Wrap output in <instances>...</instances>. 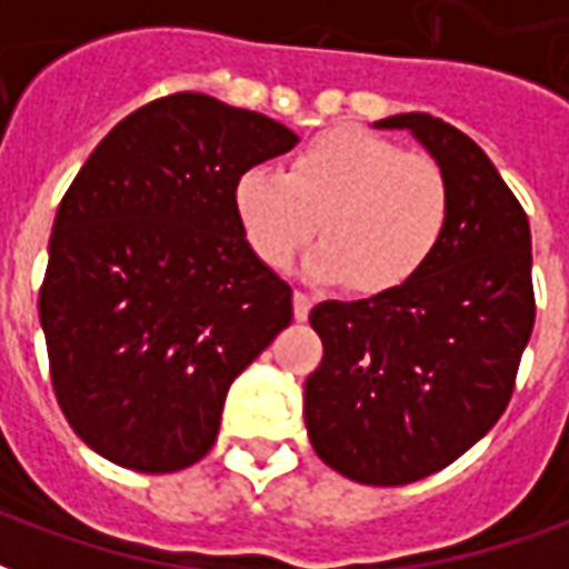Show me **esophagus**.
I'll use <instances>...</instances> for the list:
<instances>
[{"label":"esophagus","instance_id":"34e87169","mask_svg":"<svg viewBox=\"0 0 569 569\" xmlns=\"http://www.w3.org/2000/svg\"><path fill=\"white\" fill-rule=\"evenodd\" d=\"M292 308H296V320L305 322V320H308L310 308H313V298H310L308 292L296 289V296H292Z\"/></svg>","mask_w":569,"mask_h":569}]
</instances>
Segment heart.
<instances>
[{
  "label": "heart",
  "mask_w": 569,
  "mask_h": 569,
  "mask_svg": "<svg viewBox=\"0 0 569 569\" xmlns=\"http://www.w3.org/2000/svg\"><path fill=\"white\" fill-rule=\"evenodd\" d=\"M237 222L264 264L289 268L320 224L308 271L381 296L415 280L451 222V182L436 158L366 128L313 137L289 167H249L234 186Z\"/></svg>",
  "instance_id": "obj_1"
}]
</instances>
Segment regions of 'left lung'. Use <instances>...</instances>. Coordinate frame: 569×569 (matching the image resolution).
<instances>
[{"instance_id":"obj_1","label":"left lung","mask_w":569,"mask_h":569,"mask_svg":"<svg viewBox=\"0 0 569 569\" xmlns=\"http://www.w3.org/2000/svg\"><path fill=\"white\" fill-rule=\"evenodd\" d=\"M418 137L451 182L448 234L423 271L362 301H322L305 383L313 451L359 485L439 472L509 406L537 301L527 212L466 133L427 112L378 121Z\"/></svg>"}]
</instances>
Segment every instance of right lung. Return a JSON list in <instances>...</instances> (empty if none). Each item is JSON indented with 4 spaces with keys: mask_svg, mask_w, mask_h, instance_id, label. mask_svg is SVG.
<instances>
[{
    "mask_svg": "<svg viewBox=\"0 0 569 569\" xmlns=\"http://www.w3.org/2000/svg\"><path fill=\"white\" fill-rule=\"evenodd\" d=\"M298 137L207 93L118 121L60 200L39 292L57 406L137 472L198 463L228 387L292 322L237 222V176Z\"/></svg>",
    "mask_w": 569,
    "mask_h": 569,
    "instance_id": "add662e5",
    "label": "right lung"
}]
</instances>
